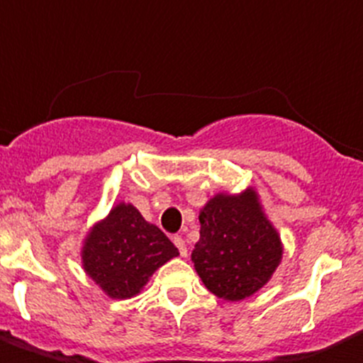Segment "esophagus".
I'll use <instances>...</instances> for the list:
<instances>
[{"label": "esophagus", "mask_w": 363, "mask_h": 363, "mask_svg": "<svg viewBox=\"0 0 363 363\" xmlns=\"http://www.w3.org/2000/svg\"><path fill=\"white\" fill-rule=\"evenodd\" d=\"M173 242H175V247L179 248V252H181L182 257L188 256V250H186V242H184V239L181 238V235H173Z\"/></svg>", "instance_id": "1"}]
</instances>
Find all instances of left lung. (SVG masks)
I'll list each match as a JSON object with an SVG mask.
<instances>
[{
	"label": "left lung",
	"mask_w": 363,
	"mask_h": 363,
	"mask_svg": "<svg viewBox=\"0 0 363 363\" xmlns=\"http://www.w3.org/2000/svg\"><path fill=\"white\" fill-rule=\"evenodd\" d=\"M199 220L201 238L191 261L208 291L228 301L259 291L281 261L283 247L256 191L216 195Z\"/></svg>",
	"instance_id": "1"
}]
</instances>
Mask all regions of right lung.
<instances>
[{"label": "right lung", "instance_id": "add662e5", "mask_svg": "<svg viewBox=\"0 0 363 363\" xmlns=\"http://www.w3.org/2000/svg\"><path fill=\"white\" fill-rule=\"evenodd\" d=\"M175 256L179 250L162 230L124 203L91 230L82 248L86 272L115 299L138 294L151 274Z\"/></svg>", "mask_w": 363, "mask_h": 363}]
</instances>
